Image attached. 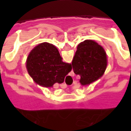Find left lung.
Masks as SVG:
<instances>
[{"label":"left lung","instance_id":"obj_1","mask_svg":"<svg viewBox=\"0 0 131 131\" xmlns=\"http://www.w3.org/2000/svg\"><path fill=\"white\" fill-rule=\"evenodd\" d=\"M71 64L74 73L81 77V84L88 85L104 73L107 65V54L95 41L85 40L77 46Z\"/></svg>","mask_w":131,"mask_h":131}]
</instances>
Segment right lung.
I'll return each mask as SVG.
<instances>
[{
  "label": "right lung",
  "mask_w": 131,
  "mask_h": 131,
  "mask_svg": "<svg viewBox=\"0 0 131 131\" xmlns=\"http://www.w3.org/2000/svg\"><path fill=\"white\" fill-rule=\"evenodd\" d=\"M60 52L52 44L42 43L30 52L27 60L28 73L35 82L44 87L64 82L71 70V64L62 61Z\"/></svg>",
  "instance_id": "add662e5"
}]
</instances>
